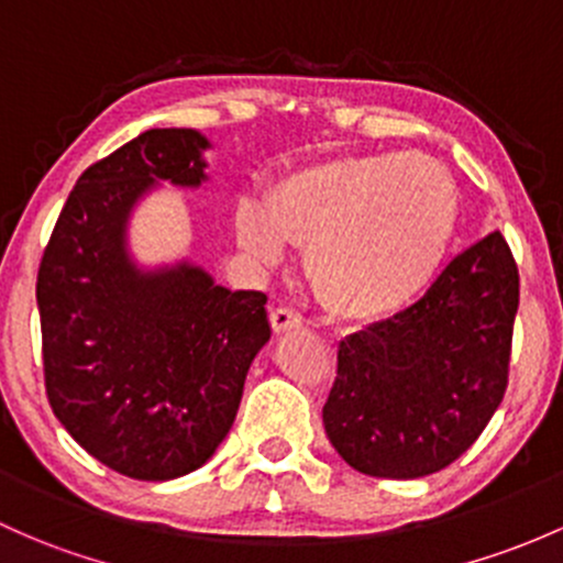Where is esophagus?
Masks as SVG:
<instances>
[{
	"instance_id": "esophagus-1",
	"label": "esophagus",
	"mask_w": 563,
	"mask_h": 563,
	"mask_svg": "<svg viewBox=\"0 0 563 563\" xmlns=\"http://www.w3.org/2000/svg\"><path fill=\"white\" fill-rule=\"evenodd\" d=\"M271 324H274L276 332H289V330L303 328V319H300V313L292 311V308L279 306L271 311Z\"/></svg>"
}]
</instances>
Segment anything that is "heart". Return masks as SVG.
Listing matches in <instances>:
<instances>
[{"instance_id":"b5f03b06","label":"heart","mask_w":563,"mask_h":563,"mask_svg":"<svg viewBox=\"0 0 563 563\" xmlns=\"http://www.w3.org/2000/svg\"><path fill=\"white\" fill-rule=\"evenodd\" d=\"M459 190L429 155L371 153L284 174L268 203L235 207V241L260 265L306 246V276L332 313L395 317L427 292L451 250Z\"/></svg>"}]
</instances>
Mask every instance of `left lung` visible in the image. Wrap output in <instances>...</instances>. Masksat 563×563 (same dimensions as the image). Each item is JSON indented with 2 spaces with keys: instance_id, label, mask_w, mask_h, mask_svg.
Listing matches in <instances>:
<instances>
[{
  "instance_id": "obj_1",
  "label": "left lung",
  "mask_w": 563,
  "mask_h": 563,
  "mask_svg": "<svg viewBox=\"0 0 563 563\" xmlns=\"http://www.w3.org/2000/svg\"><path fill=\"white\" fill-rule=\"evenodd\" d=\"M518 265L499 231L464 250L424 298L338 346L322 408L356 473L410 481L456 462L507 389Z\"/></svg>"
}]
</instances>
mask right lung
<instances>
[{
    "label": "right lung",
    "instance_id": "right-lung-1",
    "mask_svg": "<svg viewBox=\"0 0 563 563\" xmlns=\"http://www.w3.org/2000/svg\"><path fill=\"white\" fill-rule=\"evenodd\" d=\"M203 150L209 139L192 129H150L93 163L40 263L53 413L90 456L136 481L209 462L271 338L265 292H231L187 260L142 271L129 255L139 198L158 183H207Z\"/></svg>",
    "mask_w": 563,
    "mask_h": 563
}]
</instances>
